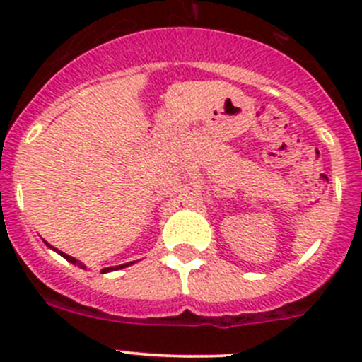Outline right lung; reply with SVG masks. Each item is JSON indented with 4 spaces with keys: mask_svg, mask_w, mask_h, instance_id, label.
I'll use <instances>...</instances> for the list:
<instances>
[{
    "mask_svg": "<svg viewBox=\"0 0 362 362\" xmlns=\"http://www.w3.org/2000/svg\"><path fill=\"white\" fill-rule=\"evenodd\" d=\"M47 243V242H45ZM47 245H49V243H47ZM50 247V245H49ZM57 252V254H61L63 255L64 259H66V261H69V262H73V264H78L80 268H86V266H82V262H78L76 261L75 257H71V255H68V254H64V252H61V250H57V249H54ZM129 264H133V262H126V264H120V266H115V268H105V269H101V273H108V272H113V269H120V268H126V266H129Z\"/></svg>",
    "mask_w": 362,
    "mask_h": 362,
    "instance_id": "right-lung-1",
    "label": "right lung"
}]
</instances>
